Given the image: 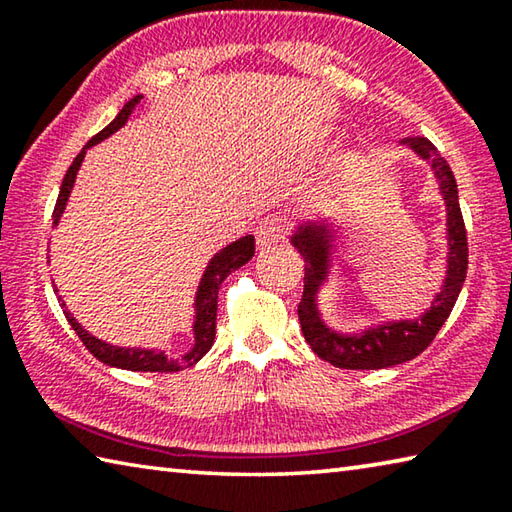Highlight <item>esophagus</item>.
I'll return each mask as SVG.
<instances>
[{
    "label": "esophagus",
    "instance_id": "34e87169",
    "mask_svg": "<svg viewBox=\"0 0 512 512\" xmlns=\"http://www.w3.org/2000/svg\"><path fill=\"white\" fill-rule=\"evenodd\" d=\"M287 230H289L287 216H282V214L264 216V219L259 221L257 228H255L257 246L259 248H271L275 244H280V241L287 237Z\"/></svg>",
    "mask_w": 512,
    "mask_h": 512
}]
</instances>
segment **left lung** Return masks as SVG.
Here are the masks:
<instances>
[{
    "label": "left lung",
    "mask_w": 512,
    "mask_h": 512,
    "mask_svg": "<svg viewBox=\"0 0 512 512\" xmlns=\"http://www.w3.org/2000/svg\"><path fill=\"white\" fill-rule=\"evenodd\" d=\"M404 144L431 162L440 183V192L445 196L449 225V268L445 287L433 300L427 314L413 320V323L406 320V323L384 325L363 332L361 336H341L329 332L316 309V291L327 275L329 232L325 230V225H302L293 235V246L305 259V289H302V300L298 305L300 327L311 350L336 368L379 370L415 359L436 339L438 329L445 325V320L452 314L458 293L463 289L467 273V232L461 205H458L454 173L427 137H406Z\"/></svg>",
    "instance_id": "obj_1"
}]
</instances>
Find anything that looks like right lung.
<instances>
[{"label": "right lung", "instance_id": "1", "mask_svg": "<svg viewBox=\"0 0 512 512\" xmlns=\"http://www.w3.org/2000/svg\"><path fill=\"white\" fill-rule=\"evenodd\" d=\"M142 97H135L126 103L124 108H121L119 115L115 117V121H110V124L103 128L101 133H97L92 137V140L85 144V149L88 146H94L101 140H106L108 135H112L115 131H119L121 126L126 124L128 117L133 115V110L137 108V103H140ZM85 149L76 155L74 162L69 164V169L63 178V185H60V194H58V201L54 207V214H51V219L54 223H58L60 214L65 210V203H67V196L72 192V185H74V178H76V171H79L81 162H83V155ZM255 255V237L248 235V237H241L237 239L235 244L225 246L221 253H216L214 259L207 266V271L201 280V287H198L196 293V323H194V334H196V345L192 352H187L183 359H167L162 352H153V350H135V348H115V345H108L99 339H94L92 334L85 332V329L76 323L74 316L65 311V316L69 320V325L79 336L81 343L88 348L94 357H97L101 363H108V366H115V368H124V370H135V372H173V370H183L187 366H194L198 359H203L207 350L212 348L214 343V334H216V298H219V289L225 277H228L232 271H237L239 266H244L246 262H250V257ZM58 293V289H54Z\"/></svg>", "mask_w": 512, "mask_h": 512}]
</instances>
